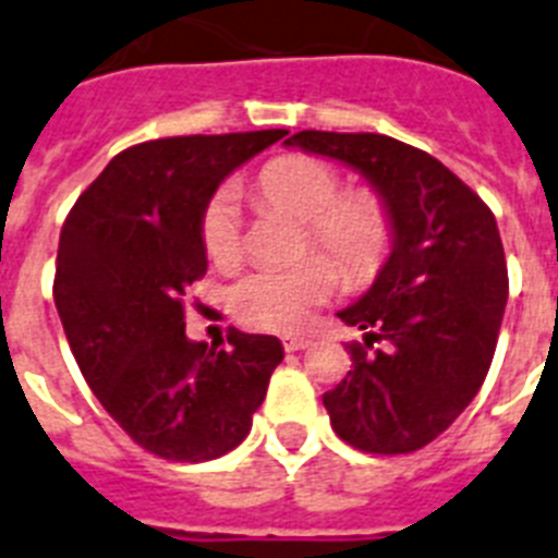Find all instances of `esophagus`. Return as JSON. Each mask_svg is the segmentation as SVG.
Instances as JSON below:
<instances>
[{"label": "esophagus", "instance_id": "obj_1", "mask_svg": "<svg viewBox=\"0 0 558 558\" xmlns=\"http://www.w3.org/2000/svg\"><path fill=\"white\" fill-rule=\"evenodd\" d=\"M310 347V338H303V335H283V350L287 352H301Z\"/></svg>", "mask_w": 558, "mask_h": 558}]
</instances>
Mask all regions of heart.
Wrapping results in <instances>:
<instances>
[{
	"mask_svg": "<svg viewBox=\"0 0 558 558\" xmlns=\"http://www.w3.org/2000/svg\"><path fill=\"white\" fill-rule=\"evenodd\" d=\"M341 185L332 162L310 154H287L257 171L252 192L260 206L303 220L301 246L324 248L352 283H361L387 260L392 215L373 189L341 192ZM201 240L211 264L232 266L240 257L238 208L229 192H217L203 208ZM331 262L310 255L289 266H257L234 283L229 306L243 324L294 332L310 324L315 310L338 289L341 275Z\"/></svg>",
	"mask_w": 558,
	"mask_h": 558,
	"instance_id": "1",
	"label": "heart"
}]
</instances>
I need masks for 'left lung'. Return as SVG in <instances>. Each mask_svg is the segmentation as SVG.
Masks as SVG:
<instances>
[{"instance_id": "8db88e82", "label": "left lung", "mask_w": 558, "mask_h": 558, "mask_svg": "<svg viewBox=\"0 0 558 558\" xmlns=\"http://www.w3.org/2000/svg\"><path fill=\"white\" fill-rule=\"evenodd\" d=\"M347 162L392 215V252L366 294L338 312L364 329L352 369L324 392L355 450L398 456L438 438L482 389L507 306L496 217L444 162L384 134L298 131L287 140ZM378 340L385 347L375 351Z\"/></svg>"}]
</instances>
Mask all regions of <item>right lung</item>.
Segmentation results:
<instances>
[{
	"instance_id": "right-lung-1",
	"label": "right lung",
	"mask_w": 558,
	"mask_h": 558,
	"mask_svg": "<svg viewBox=\"0 0 558 558\" xmlns=\"http://www.w3.org/2000/svg\"><path fill=\"white\" fill-rule=\"evenodd\" d=\"M289 131L194 134L120 151L62 223L53 301L90 392L143 450L211 461L252 429L283 347L232 329L185 338V292L206 275L201 217L217 185Z\"/></svg>"
}]
</instances>
